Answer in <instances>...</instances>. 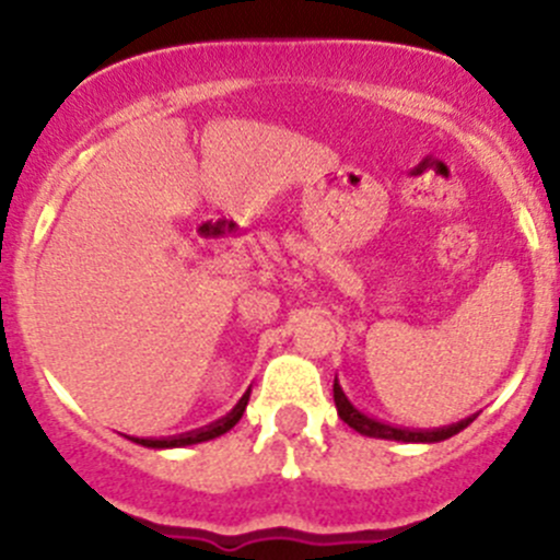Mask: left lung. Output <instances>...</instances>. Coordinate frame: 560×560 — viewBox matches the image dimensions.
Here are the masks:
<instances>
[{
    "label": "left lung",
    "mask_w": 560,
    "mask_h": 560,
    "mask_svg": "<svg viewBox=\"0 0 560 560\" xmlns=\"http://www.w3.org/2000/svg\"><path fill=\"white\" fill-rule=\"evenodd\" d=\"M332 400H336V409H338V417H341L343 422H347L349 428H354L358 433H363V436H371V439H387V442H406V444H436V442H444V439L455 436V433H460L463 428H468L474 422V417H466V420L460 422H453V425H442V428H404V425H389L385 420H376V417L365 415L363 409H358V406L352 404V400L347 398V393H343L341 382H332Z\"/></svg>",
    "instance_id": "1"
}]
</instances>
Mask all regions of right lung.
<instances>
[{"label":"right lung","instance_id":"obj_1","mask_svg":"<svg viewBox=\"0 0 560 560\" xmlns=\"http://www.w3.org/2000/svg\"><path fill=\"white\" fill-rule=\"evenodd\" d=\"M248 395H252V387L241 395L238 404H235L233 409L222 417V420L211 422V425H206V428H197V431L178 433V436H160V439H143V436H124V439H129V442L140 444V447H149V450H175V447H191V444H200V442H211V439H219L222 433H228L230 428H235V422L244 417Z\"/></svg>","mask_w":560,"mask_h":560}]
</instances>
